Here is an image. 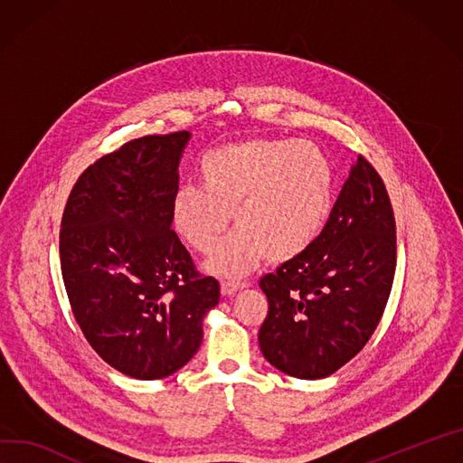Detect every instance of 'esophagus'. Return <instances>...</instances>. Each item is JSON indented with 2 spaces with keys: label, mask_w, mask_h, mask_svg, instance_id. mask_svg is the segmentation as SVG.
Returning a JSON list of instances; mask_svg holds the SVG:
<instances>
[{
  "label": "esophagus",
  "mask_w": 463,
  "mask_h": 463,
  "mask_svg": "<svg viewBox=\"0 0 463 463\" xmlns=\"http://www.w3.org/2000/svg\"><path fill=\"white\" fill-rule=\"evenodd\" d=\"M247 284L245 282H236V280H222V293L223 296H234L238 289H243Z\"/></svg>",
  "instance_id": "obj_1"
}]
</instances>
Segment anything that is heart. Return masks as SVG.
Segmentation results:
<instances>
[{
	"label": "heart",
	"instance_id": "1",
	"mask_svg": "<svg viewBox=\"0 0 463 463\" xmlns=\"http://www.w3.org/2000/svg\"><path fill=\"white\" fill-rule=\"evenodd\" d=\"M201 186H181L172 220L201 255L213 253L232 213L238 227L216 249L208 269L240 279L264 257L288 262L323 234L334 206V174L326 155L310 142L257 137L203 156Z\"/></svg>",
	"mask_w": 463,
	"mask_h": 463
}]
</instances>
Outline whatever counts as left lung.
Returning a JSON list of instances; mask_svg holds the SVG:
<instances>
[{
    "label": "left lung",
    "mask_w": 463,
    "mask_h": 463,
    "mask_svg": "<svg viewBox=\"0 0 463 463\" xmlns=\"http://www.w3.org/2000/svg\"><path fill=\"white\" fill-rule=\"evenodd\" d=\"M397 264L393 208L360 155L319 240L260 279V351L282 373L316 381L354 358L381 321Z\"/></svg>",
    "instance_id": "8db88e82"
}]
</instances>
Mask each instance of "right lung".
<instances>
[{
	"instance_id": "1",
	"label": "right lung",
	"mask_w": 463,
	"mask_h": 463,
	"mask_svg": "<svg viewBox=\"0 0 463 463\" xmlns=\"http://www.w3.org/2000/svg\"><path fill=\"white\" fill-rule=\"evenodd\" d=\"M188 131L129 140L73 184L61 223V269L90 347L119 373L156 381L197 353L220 301L172 229Z\"/></svg>"
}]
</instances>
